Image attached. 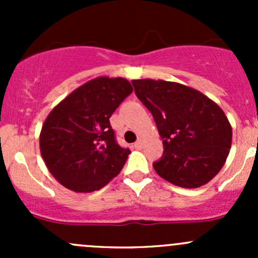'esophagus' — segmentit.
<instances>
[{
    "instance_id": "obj_1",
    "label": "esophagus",
    "mask_w": 258,
    "mask_h": 258,
    "mask_svg": "<svg viewBox=\"0 0 258 258\" xmlns=\"http://www.w3.org/2000/svg\"><path fill=\"white\" fill-rule=\"evenodd\" d=\"M142 146H144V141H142V140H139V141L134 145V147L137 148V150H140V148H142Z\"/></svg>"
}]
</instances>
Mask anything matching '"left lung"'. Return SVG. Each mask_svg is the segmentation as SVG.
I'll return each instance as SVG.
<instances>
[{
    "label": "left lung",
    "mask_w": 258,
    "mask_h": 258,
    "mask_svg": "<svg viewBox=\"0 0 258 258\" xmlns=\"http://www.w3.org/2000/svg\"><path fill=\"white\" fill-rule=\"evenodd\" d=\"M139 100L152 113L163 155L153 163L166 181L197 188L223 167L232 127L217 103L195 88L162 80H134Z\"/></svg>",
    "instance_id": "left-lung-1"
}]
</instances>
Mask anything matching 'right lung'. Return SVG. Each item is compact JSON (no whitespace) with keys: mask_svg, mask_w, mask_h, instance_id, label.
<instances>
[{"mask_svg":"<svg viewBox=\"0 0 258 258\" xmlns=\"http://www.w3.org/2000/svg\"><path fill=\"white\" fill-rule=\"evenodd\" d=\"M132 93L126 79L97 77L49 112L40 135L48 171L66 188L93 192L116 177L131 153L116 142L110 117Z\"/></svg>","mask_w":258,"mask_h":258,"instance_id":"obj_1","label":"right lung"}]
</instances>
